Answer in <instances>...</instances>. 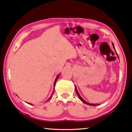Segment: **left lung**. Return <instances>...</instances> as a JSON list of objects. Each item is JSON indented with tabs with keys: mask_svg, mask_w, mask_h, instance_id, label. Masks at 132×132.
<instances>
[{
	"mask_svg": "<svg viewBox=\"0 0 132 132\" xmlns=\"http://www.w3.org/2000/svg\"><path fill=\"white\" fill-rule=\"evenodd\" d=\"M112 46H113V49H114L115 50V47H114V45H113V43H112ZM115 52H116V50H115ZM116 53L117 54V52H116ZM117 55H118V54H117ZM118 58H119V57H118ZM75 89H76V94H77V95H78V97H79V98H80V100L82 101V102H84V103H85V104H88V105H90V106H97V105H99V104H92V103H88V102H86V101H85L84 99H83L82 97H81V96L80 95V94H79V93H78V91H77V88H76V86H75Z\"/></svg>",
	"mask_w": 132,
	"mask_h": 132,
	"instance_id": "obj_1",
	"label": "left lung"
}]
</instances>
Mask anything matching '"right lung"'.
Segmentation results:
<instances>
[{
    "mask_svg": "<svg viewBox=\"0 0 132 132\" xmlns=\"http://www.w3.org/2000/svg\"><path fill=\"white\" fill-rule=\"evenodd\" d=\"M59 76H60V75H58L57 76V77H56V79H55V82H54V88H55V84H56V81H57V79H58V78H59ZM53 92H54V90H53V93H52V94H51V95H50V97L49 98H48V99H47V100L46 101V102H48V101H49L50 100H51V98H52V95H53ZM28 104H30L29 103H28Z\"/></svg>",
    "mask_w": 132,
    "mask_h": 132,
    "instance_id": "1",
    "label": "right lung"
}]
</instances>
